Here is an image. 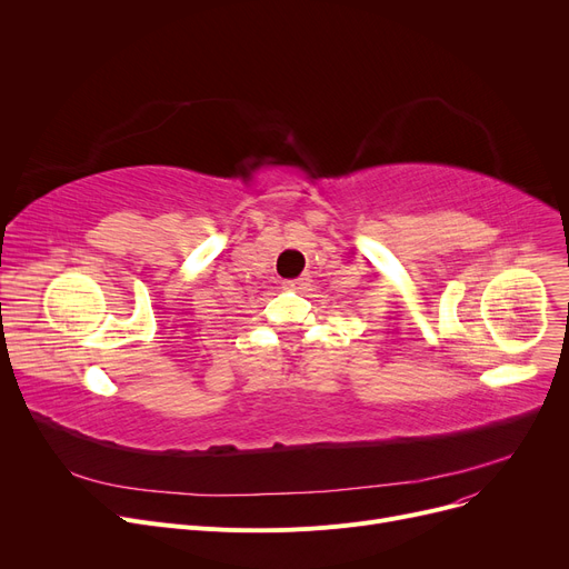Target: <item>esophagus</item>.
Segmentation results:
<instances>
[{"label": "esophagus", "instance_id": "34e87169", "mask_svg": "<svg viewBox=\"0 0 569 569\" xmlns=\"http://www.w3.org/2000/svg\"><path fill=\"white\" fill-rule=\"evenodd\" d=\"M309 283V277L305 274V277H300V279H295V281H286V288H305Z\"/></svg>", "mask_w": 569, "mask_h": 569}]
</instances>
